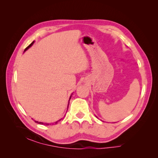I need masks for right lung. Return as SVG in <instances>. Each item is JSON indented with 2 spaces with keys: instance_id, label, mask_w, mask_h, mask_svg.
Segmentation results:
<instances>
[{
  "instance_id": "right-lung-1",
  "label": "right lung",
  "mask_w": 158,
  "mask_h": 158,
  "mask_svg": "<svg viewBox=\"0 0 158 158\" xmlns=\"http://www.w3.org/2000/svg\"><path fill=\"white\" fill-rule=\"evenodd\" d=\"M34 42H35V41H33V42H32V43H31V44L30 45H29V46H28L27 47H26V49H25V50H24V52H26V50H28V49H29V48H30V47H31L32 46V45H33V44H34ZM72 95H73V94H72ZM71 97H72V95L70 96V98H69V100H70V99H71ZM68 106H69V105H68ZM60 120H61V119H60V120H59V121H56V122H55V123H55V124H56V123H58V121H60ZM35 123H38V124H40V125H49L50 124V123H42V122H38V121H35ZM50 125H51V124H50Z\"/></svg>"
}]
</instances>
